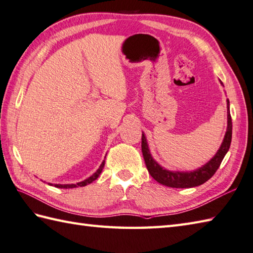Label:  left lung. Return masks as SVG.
Returning <instances> with one entry per match:
<instances>
[{
    "instance_id": "obj_1",
    "label": "left lung",
    "mask_w": 253,
    "mask_h": 253,
    "mask_svg": "<svg viewBox=\"0 0 253 253\" xmlns=\"http://www.w3.org/2000/svg\"><path fill=\"white\" fill-rule=\"evenodd\" d=\"M219 82H221V80H219ZM221 84H223L222 82ZM226 102H227V128H226V132H225L221 147H219L215 155H214L209 162H207L206 164L202 165L201 168H199L195 170L179 171V170H169L162 168V166H161L157 161L152 158L151 152H150L149 150L147 138L142 132V138H141L142 155L150 175H151L155 180L160 182V184L168 187H171V188H191V187H197L204 184V182L208 181L214 174H215V171L219 168V165H221L224 157L226 155L227 151L229 150L230 142H232L233 125H232V117H230V111H229V100L227 99Z\"/></svg>"
}]
</instances>
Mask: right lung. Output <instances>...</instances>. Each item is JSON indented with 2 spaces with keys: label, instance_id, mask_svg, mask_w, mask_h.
I'll return each instance as SVG.
<instances>
[{
  "label": "right lung",
  "instance_id": "obj_1",
  "mask_svg": "<svg viewBox=\"0 0 253 253\" xmlns=\"http://www.w3.org/2000/svg\"><path fill=\"white\" fill-rule=\"evenodd\" d=\"M104 163H105V160H103V162L101 163V165L99 166V169H96V171H95L94 174H92L90 177H88L87 179H84V180L80 181V182H77V184H65V185H62V184H54V185H53V184H49V185L57 187V188H64V189H67V188H76V187L87 186L88 184H91V182L94 181V180L100 176L102 169H103V168H104Z\"/></svg>",
  "mask_w": 253,
  "mask_h": 253
}]
</instances>
